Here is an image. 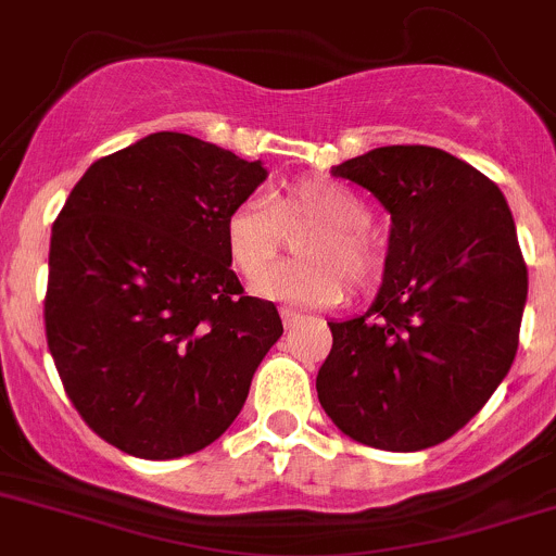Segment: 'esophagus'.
I'll return each mask as SVG.
<instances>
[{"label": "esophagus", "instance_id": "esophagus-1", "mask_svg": "<svg viewBox=\"0 0 556 556\" xmlns=\"http://www.w3.org/2000/svg\"><path fill=\"white\" fill-rule=\"evenodd\" d=\"M281 319H283V327H294L300 319H303V316L292 308H281Z\"/></svg>", "mask_w": 556, "mask_h": 556}]
</instances>
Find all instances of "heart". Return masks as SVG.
I'll return each mask as SVG.
<instances>
[{"label":"heart","mask_w":556,"mask_h":556,"mask_svg":"<svg viewBox=\"0 0 556 556\" xmlns=\"http://www.w3.org/2000/svg\"><path fill=\"white\" fill-rule=\"evenodd\" d=\"M314 223L295 250L303 263L266 267L277 257L287 228ZM371 207L357 190L327 177H303L269 195L251 193L224 220L226 251L237 273L256 281V292L294 305H338L346 294L343 276L366 287L379 269V248L371 231Z\"/></svg>","instance_id":"1"}]
</instances>
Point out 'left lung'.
Returning <instances> with one entry per match:
<instances>
[{"label":"left lung","mask_w":556,"mask_h":556,"mask_svg":"<svg viewBox=\"0 0 556 556\" xmlns=\"http://www.w3.org/2000/svg\"><path fill=\"white\" fill-rule=\"evenodd\" d=\"M332 174L371 190L393 226L371 308L327 321L319 404L354 442L426 451L483 409L519 349L527 264L510 207L437 147H377Z\"/></svg>","instance_id":"8db88e82"}]
</instances>
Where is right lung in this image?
Listing matches in <instances>:
<instances>
[{"mask_svg": "<svg viewBox=\"0 0 556 556\" xmlns=\"http://www.w3.org/2000/svg\"><path fill=\"white\" fill-rule=\"evenodd\" d=\"M264 179L262 161L163 130L94 161L56 215L51 357L84 422L128 456L213 445L281 338L278 308L242 294L224 237Z\"/></svg>", "mask_w": 556, "mask_h": 556, "instance_id": "obj_1", "label": "right lung"}]
</instances>
